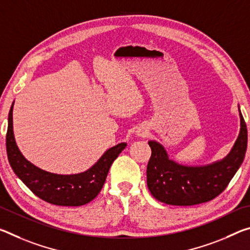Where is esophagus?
Masks as SVG:
<instances>
[{
	"mask_svg": "<svg viewBox=\"0 0 250 250\" xmlns=\"http://www.w3.org/2000/svg\"><path fill=\"white\" fill-rule=\"evenodd\" d=\"M137 134L139 135V137H146V135H147V130H146V129H139L137 131Z\"/></svg>",
	"mask_w": 250,
	"mask_h": 250,
	"instance_id": "34e87169",
	"label": "esophagus"
}]
</instances>
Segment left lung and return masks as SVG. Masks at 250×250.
<instances>
[{
	"label": "left lung",
	"instance_id": "1",
	"mask_svg": "<svg viewBox=\"0 0 250 250\" xmlns=\"http://www.w3.org/2000/svg\"><path fill=\"white\" fill-rule=\"evenodd\" d=\"M239 117L240 131L232 149L223 160L207 166H182L168 159L162 145L149 141L152 153L146 183L153 197L168 205L191 206L218 196L242 166L247 150V126L240 109Z\"/></svg>",
	"mask_w": 250,
	"mask_h": 250
}]
</instances>
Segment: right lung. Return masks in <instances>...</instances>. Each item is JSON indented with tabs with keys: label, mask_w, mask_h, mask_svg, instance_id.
Instances as JSON below:
<instances>
[{
	"label": "right lung",
	"mask_w": 250,
	"mask_h": 250,
	"mask_svg": "<svg viewBox=\"0 0 250 250\" xmlns=\"http://www.w3.org/2000/svg\"><path fill=\"white\" fill-rule=\"evenodd\" d=\"M13 104L8 113L6 152L12 170L42 200L59 206H80L91 202L104 184L109 168L126 146L122 142L110 147L90 168L78 174H55L34 166L16 146L13 133Z\"/></svg>",
	"instance_id": "1"
}]
</instances>
